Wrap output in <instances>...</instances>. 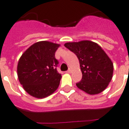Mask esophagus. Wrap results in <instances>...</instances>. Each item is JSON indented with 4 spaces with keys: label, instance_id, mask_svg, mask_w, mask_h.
I'll list each match as a JSON object with an SVG mask.
<instances>
[{
    "label": "esophagus",
    "instance_id": "1",
    "mask_svg": "<svg viewBox=\"0 0 129 129\" xmlns=\"http://www.w3.org/2000/svg\"><path fill=\"white\" fill-rule=\"evenodd\" d=\"M71 71H72L71 69L69 68L68 70H67V71H66V72H67V73H71Z\"/></svg>",
    "mask_w": 129,
    "mask_h": 129
}]
</instances>
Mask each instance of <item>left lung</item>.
<instances>
[{"label": "left lung", "mask_w": 129, "mask_h": 129, "mask_svg": "<svg viewBox=\"0 0 129 129\" xmlns=\"http://www.w3.org/2000/svg\"><path fill=\"white\" fill-rule=\"evenodd\" d=\"M66 48L78 58L82 80L76 83L78 88L89 95L104 91L112 78L114 66L102 47L89 41L67 43Z\"/></svg>", "instance_id": "obj_1"}]
</instances>
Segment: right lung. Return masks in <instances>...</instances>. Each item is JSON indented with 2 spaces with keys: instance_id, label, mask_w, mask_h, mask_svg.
Segmentation results:
<instances>
[{
  "instance_id": "1",
  "label": "right lung",
  "mask_w": 129,
  "mask_h": 129,
  "mask_svg": "<svg viewBox=\"0 0 129 129\" xmlns=\"http://www.w3.org/2000/svg\"><path fill=\"white\" fill-rule=\"evenodd\" d=\"M59 45L48 41L34 43L25 51L17 65L20 84L27 93L44 98L57 90L61 74L57 70L59 61L55 54Z\"/></svg>"
}]
</instances>
